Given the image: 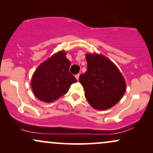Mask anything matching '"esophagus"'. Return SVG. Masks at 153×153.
Segmentation results:
<instances>
[{
  "instance_id": "obj_1",
  "label": "esophagus",
  "mask_w": 153,
  "mask_h": 153,
  "mask_svg": "<svg viewBox=\"0 0 153 153\" xmlns=\"http://www.w3.org/2000/svg\"><path fill=\"white\" fill-rule=\"evenodd\" d=\"M79 76H80V74L75 75V78H76L77 80H78V79H79Z\"/></svg>"
}]
</instances>
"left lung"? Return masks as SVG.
I'll return each mask as SVG.
<instances>
[{"mask_svg":"<svg viewBox=\"0 0 153 153\" xmlns=\"http://www.w3.org/2000/svg\"><path fill=\"white\" fill-rule=\"evenodd\" d=\"M87 71L79 77L88 103L97 110L114 106L126 91V82L117 67L101 54H86Z\"/></svg>","mask_w":153,"mask_h":153,"instance_id":"obj_1","label":"left lung"}]
</instances>
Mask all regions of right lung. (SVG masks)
<instances>
[{
	"mask_svg": "<svg viewBox=\"0 0 153 153\" xmlns=\"http://www.w3.org/2000/svg\"><path fill=\"white\" fill-rule=\"evenodd\" d=\"M64 51L57 52L42 63L31 79L34 96L44 102H52L68 92L78 80L70 73L71 62Z\"/></svg>",
	"mask_w": 153,
	"mask_h": 153,
	"instance_id": "obj_1",
	"label": "right lung"
}]
</instances>
